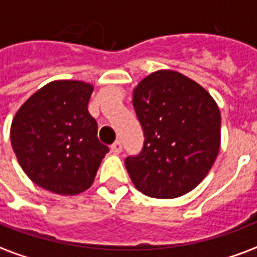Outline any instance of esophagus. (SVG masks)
Listing matches in <instances>:
<instances>
[{"instance_id": "esophagus-1", "label": "esophagus", "mask_w": 257, "mask_h": 257, "mask_svg": "<svg viewBox=\"0 0 257 257\" xmlns=\"http://www.w3.org/2000/svg\"><path fill=\"white\" fill-rule=\"evenodd\" d=\"M111 151L114 154H119L122 151V143H121V140H115L113 144H111Z\"/></svg>"}]
</instances>
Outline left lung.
Segmentation results:
<instances>
[{"mask_svg":"<svg viewBox=\"0 0 257 257\" xmlns=\"http://www.w3.org/2000/svg\"><path fill=\"white\" fill-rule=\"evenodd\" d=\"M144 134L142 151L125 167L146 196L173 199L200 184L220 146V113L201 85L174 70H157L134 91Z\"/></svg>","mask_w":257,"mask_h":257,"instance_id":"left-lung-1","label":"left lung"}]
</instances>
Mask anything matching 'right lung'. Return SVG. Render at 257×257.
I'll return each instance as SVG.
<instances>
[{
  "mask_svg": "<svg viewBox=\"0 0 257 257\" xmlns=\"http://www.w3.org/2000/svg\"><path fill=\"white\" fill-rule=\"evenodd\" d=\"M92 91L84 81H51L17 110L11 126L13 151L24 173L43 189L84 192L109 153L88 111Z\"/></svg>",
  "mask_w": 257,
  "mask_h": 257,
  "instance_id": "add662e5",
  "label": "right lung"
}]
</instances>
